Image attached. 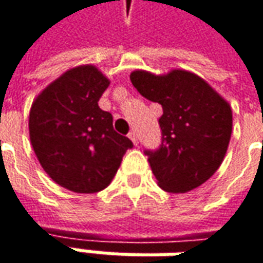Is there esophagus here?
I'll use <instances>...</instances> for the list:
<instances>
[{"instance_id":"esophagus-1","label":"esophagus","mask_w":263,"mask_h":263,"mask_svg":"<svg viewBox=\"0 0 263 263\" xmlns=\"http://www.w3.org/2000/svg\"><path fill=\"white\" fill-rule=\"evenodd\" d=\"M128 137L131 138V141L134 142V144H135V145L138 144V134H137V132L131 131V132H129V135H128Z\"/></svg>"}]
</instances>
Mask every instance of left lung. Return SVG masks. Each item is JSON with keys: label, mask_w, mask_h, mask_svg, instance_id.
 Returning <instances> with one entry per match:
<instances>
[{"label": "left lung", "mask_w": 263, "mask_h": 263, "mask_svg": "<svg viewBox=\"0 0 263 263\" xmlns=\"http://www.w3.org/2000/svg\"><path fill=\"white\" fill-rule=\"evenodd\" d=\"M132 86L161 104V144L145 149L161 189L185 194L205 183L221 166L233 128L230 104L205 80L185 69L164 76L137 69Z\"/></svg>", "instance_id": "8db88e82"}]
</instances>
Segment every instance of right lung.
Masks as SVG:
<instances>
[{
	"instance_id": "obj_1",
	"label": "right lung",
	"mask_w": 263,
	"mask_h": 263,
	"mask_svg": "<svg viewBox=\"0 0 263 263\" xmlns=\"http://www.w3.org/2000/svg\"><path fill=\"white\" fill-rule=\"evenodd\" d=\"M109 84L95 65H80L50 83L30 109L29 134L39 163L53 182L77 194L107 187L134 147L99 107Z\"/></svg>"
}]
</instances>
